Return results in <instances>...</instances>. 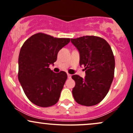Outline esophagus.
I'll use <instances>...</instances> for the list:
<instances>
[{
  "mask_svg": "<svg viewBox=\"0 0 133 133\" xmlns=\"http://www.w3.org/2000/svg\"><path fill=\"white\" fill-rule=\"evenodd\" d=\"M71 76H72L71 74H68V78H69V79H71Z\"/></svg>",
  "mask_w": 133,
  "mask_h": 133,
  "instance_id": "esophagus-1",
  "label": "esophagus"
}]
</instances>
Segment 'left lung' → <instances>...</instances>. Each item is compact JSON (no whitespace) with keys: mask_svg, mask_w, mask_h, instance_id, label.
I'll use <instances>...</instances> for the list:
<instances>
[{"mask_svg":"<svg viewBox=\"0 0 133 133\" xmlns=\"http://www.w3.org/2000/svg\"><path fill=\"white\" fill-rule=\"evenodd\" d=\"M79 52V64L86 70L85 78L72 76L75 81L72 95L82 106L97 104L107 95L114 78L115 60L111 47L106 40L94 36L71 39Z\"/></svg>","mask_w":133,"mask_h":133,"instance_id":"left-lung-1","label":"left lung"}]
</instances>
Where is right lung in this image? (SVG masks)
<instances>
[{"label": "right lung", "mask_w": 133, "mask_h": 133, "mask_svg": "<svg viewBox=\"0 0 133 133\" xmlns=\"http://www.w3.org/2000/svg\"><path fill=\"white\" fill-rule=\"evenodd\" d=\"M70 40L37 33L21 47L18 79L27 98L34 104L47 108L59 101L68 75L64 71L55 73L49 67L54 65L58 52Z\"/></svg>", "instance_id": "right-lung-1"}]
</instances>
